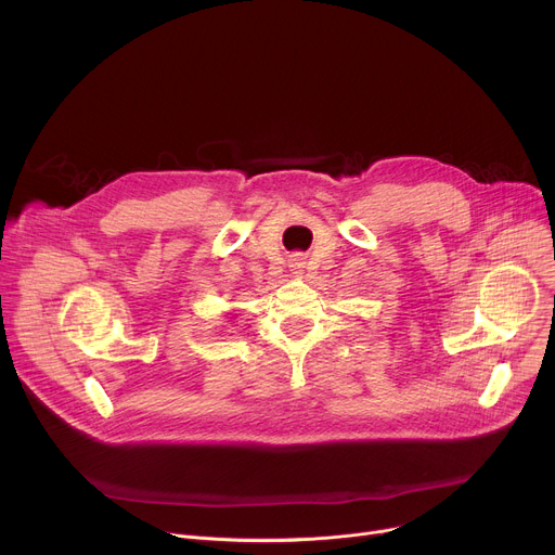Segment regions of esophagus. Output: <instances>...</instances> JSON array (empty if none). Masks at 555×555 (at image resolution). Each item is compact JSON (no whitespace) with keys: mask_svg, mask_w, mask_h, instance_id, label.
I'll use <instances>...</instances> for the list:
<instances>
[{"mask_svg":"<svg viewBox=\"0 0 555 555\" xmlns=\"http://www.w3.org/2000/svg\"><path fill=\"white\" fill-rule=\"evenodd\" d=\"M292 268L298 270V268H304V263H300V259H292Z\"/></svg>","mask_w":555,"mask_h":555,"instance_id":"esophagus-1","label":"esophagus"}]
</instances>
